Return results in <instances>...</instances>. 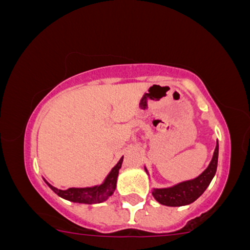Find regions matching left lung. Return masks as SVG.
Instances as JSON below:
<instances>
[{
  "instance_id": "8db88e82",
  "label": "left lung",
  "mask_w": 250,
  "mask_h": 250,
  "mask_svg": "<svg viewBox=\"0 0 250 250\" xmlns=\"http://www.w3.org/2000/svg\"><path fill=\"white\" fill-rule=\"evenodd\" d=\"M217 159H219V143L215 147L213 159L202 174L193 180L177 183L173 187L154 188L151 191L154 199L161 205L168 206V207H181V206H187L193 203L205 193L206 189L210 185L211 180L216 173ZM145 170L148 174L146 167Z\"/></svg>"
}]
</instances>
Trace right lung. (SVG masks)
Segmentation results:
<instances>
[{"label": "right lung", "instance_id": "obj_1", "mask_svg": "<svg viewBox=\"0 0 250 250\" xmlns=\"http://www.w3.org/2000/svg\"><path fill=\"white\" fill-rule=\"evenodd\" d=\"M123 157L120 159L117 165L110 170V173L107 175L105 180L103 183L99 186H94V187H85V188H68L67 190H61L57 189L50 183H48L44 179V182L47 183L54 193L59 195L62 199L71 201V202L77 203H85V205H94V203H101L105 201L109 196L113 195L116 188L117 176H119V170L122 166Z\"/></svg>", "mask_w": 250, "mask_h": 250}]
</instances>
